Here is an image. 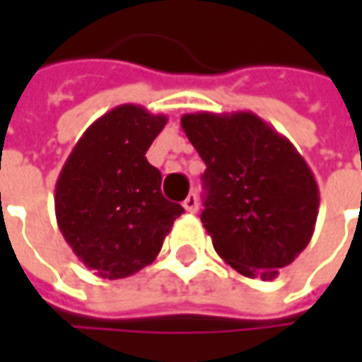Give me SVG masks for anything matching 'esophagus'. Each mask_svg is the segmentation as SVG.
<instances>
[{
  "instance_id": "esophagus-1",
  "label": "esophagus",
  "mask_w": 362,
  "mask_h": 362,
  "mask_svg": "<svg viewBox=\"0 0 362 362\" xmlns=\"http://www.w3.org/2000/svg\"><path fill=\"white\" fill-rule=\"evenodd\" d=\"M182 205H184V209H186L188 213H196L197 211V196L196 194H189V196L184 199V204Z\"/></svg>"
}]
</instances>
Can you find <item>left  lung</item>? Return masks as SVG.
Listing matches in <instances>:
<instances>
[{
    "instance_id": "obj_1",
    "label": "left lung",
    "mask_w": 362,
    "mask_h": 362,
    "mask_svg": "<svg viewBox=\"0 0 362 362\" xmlns=\"http://www.w3.org/2000/svg\"><path fill=\"white\" fill-rule=\"evenodd\" d=\"M180 124L207 166L202 223L215 252L244 277L275 279L314 235L310 166L254 112H196Z\"/></svg>"
}]
</instances>
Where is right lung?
<instances>
[{"mask_svg":"<svg viewBox=\"0 0 362 362\" xmlns=\"http://www.w3.org/2000/svg\"><path fill=\"white\" fill-rule=\"evenodd\" d=\"M165 114L119 104L75 143L56 182V219L66 243L104 279H124L157 258L182 205L160 194L145 153Z\"/></svg>","mask_w":362,"mask_h":362,"instance_id":"1","label":"right lung"}]
</instances>
